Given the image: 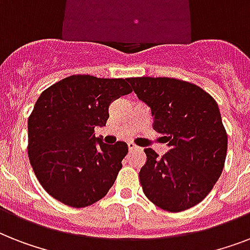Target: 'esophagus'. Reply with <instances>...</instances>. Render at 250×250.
Segmentation results:
<instances>
[{"mask_svg":"<svg viewBox=\"0 0 250 250\" xmlns=\"http://www.w3.org/2000/svg\"><path fill=\"white\" fill-rule=\"evenodd\" d=\"M128 149L132 152V150H137V149H140L139 146H136V145L133 144V143H128Z\"/></svg>","mask_w":250,"mask_h":250,"instance_id":"34e87169","label":"esophagus"}]
</instances>
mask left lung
Listing matches in <instances>:
<instances>
[{
    "instance_id": "obj_1",
    "label": "left lung",
    "mask_w": 250,
    "mask_h": 250,
    "mask_svg": "<svg viewBox=\"0 0 250 250\" xmlns=\"http://www.w3.org/2000/svg\"><path fill=\"white\" fill-rule=\"evenodd\" d=\"M137 98L150 107L153 127L168 150L145 149L140 170L145 196L178 213L197 205L213 189L225 166L227 133L217 102L200 86L170 78H129Z\"/></svg>"
}]
</instances>
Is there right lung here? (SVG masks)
<instances>
[{
    "instance_id": "add662e5",
    "label": "right lung",
    "mask_w": 250,
    "mask_h": 250,
    "mask_svg": "<svg viewBox=\"0 0 250 250\" xmlns=\"http://www.w3.org/2000/svg\"><path fill=\"white\" fill-rule=\"evenodd\" d=\"M131 92L128 79L72 75L40 94L28 119V156L52 197L71 208L105 197L128 146L102 143L94 128L106 125L110 104Z\"/></svg>"
}]
</instances>
